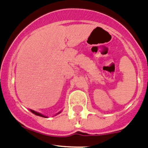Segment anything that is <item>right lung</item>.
Masks as SVG:
<instances>
[{"label":"right lung","mask_w":148,"mask_h":148,"mask_svg":"<svg viewBox=\"0 0 148 148\" xmlns=\"http://www.w3.org/2000/svg\"><path fill=\"white\" fill-rule=\"evenodd\" d=\"M29 111H30L31 112H32V113H34V114L35 115H36V116H41V117H43V118H47V117L46 116H44V115H42V113H38V112H37V111H33V110H31V109H29ZM62 111H60L59 112V113H57V114L56 115H58L59 113H61Z\"/></svg>","instance_id":"obj_1"}]
</instances>
